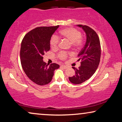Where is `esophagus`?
Masks as SVG:
<instances>
[{
    "label": "esophagus",
    "instance_id": "obj_1",
    "mask_svg": "<svg viewBox=\"0 0 122 122\" xmlns=\"http://www.w3.org/2000/svg\"><path fill=\"white\" fill-rule=\"evenodd\" d=\"M61 67H62L63 68H64V69H66V68H67V66H66V65H61Z\"/></svg>",
    "mask_w": 122,
    "mask_h": 122
}]
</instances>
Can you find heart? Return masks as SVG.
<instances>
[{"label":"heart","instance_id":"1","mask_svg":"<svg viewBox=\"0 0 122 122\" xmlns=\"http://www.w3.org/2000/svg\"><path fill=\"white\" fill-rule=\"evenodd\" d=\"M61 37L66 38L70 41L75 47H79L82 44L81 33L80 31L72 27L64 29L60 31ZM50 45L53 50H57L59 47V37L56 35H52L50 39ZM68 56V53L65 51H61L58 55L59 59L62 60H66Z\"/></svg>","mask_w":122,"mask_h":122}]
</instances>
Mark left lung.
I'll return each mask as SVG.
<instances>
[{
  "label": "left lung",
  "mask_w": 122,
  "mask_h": 122,
  "mask_svg": "<svg viewBox=\"0 0 122 122\" xmlns=\"http://www.w3.org/2000/svg\"><path fill=\"white\" fill-rule=\"evenodd\" d=\"M77 26L82 27L85 32L86 42L78 55V61H81V66L78 68L72 67L76 73L68 78L73 84H81L91 77L98 67L101 54L100 41L95 31L86 25Z\"/></svg>",
  "instance_id": "obj_1"
}]
</instances>
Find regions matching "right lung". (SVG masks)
Masks as SVG:
<instances>
[{
  "label": "right lung",
  "instance_id": "1",
  "mask_svg": "<svg viewBox=\"0 0 122 122\" xmlns=\"http://www.w3.org/2000/svg\"><path fill=\"white\" fill-rule=\"evenodd\" d=\"M59 25L37 27L26 34L20 48V61L23 69L32 82L38 85L51 81L54 72L60 66L55 63L47 64L43 61L45 53L50 49V39Z\"/></svg>",
  "mask_w": 122,
  "mask_h": 122
}]
</instances>
